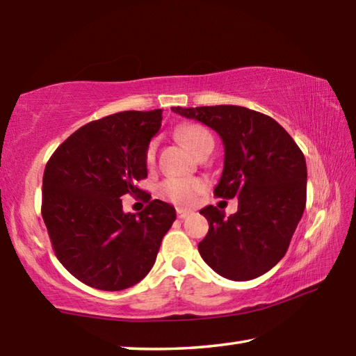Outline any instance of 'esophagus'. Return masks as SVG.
Instances as JSON below:
<instances>
[{
    "instance_id": "1",
    "label": "esophagus",
    "mask_w": 356,
    "mask_h": 356,
    "mask_svg": "<svg viewBox=\"0 0 356 356\" xmlns=\"http://www.w3.org/2000/svg\"><path fill=\"white\" fill-rule=\"evenodd\" d=\"M190 213H191L190 210H186V209H177V218H180V220L186 218V216H188Z\"/></svg>"
}]
</instances>
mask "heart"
Here are the masks:
<instances>
[{"mask_svg": "<svg viewBox=\"0 0 356 356\" xmlns=\"http://www.w3.org/2000/svg\"><path fill=\"white\" fill-rule=\"evenodd\" d=\"M176 135L184 143L186 149H190L193 154H196L204 143L212 140V136L207 134L200 125H182L179 127ZM155 161V146L150 144L146 150V163L152 166ZM206 190L204 180L196 177H170L163 180L159 186V193L166 201L176 204L179 207H191L200 200L201 193Z\"/></svg>", "mask_w": 356, "mask_h": 356, "instance_id": "1", "label": "heart"}]
</instances>
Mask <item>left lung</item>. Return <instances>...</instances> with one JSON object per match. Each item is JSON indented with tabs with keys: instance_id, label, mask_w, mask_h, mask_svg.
<instances>
[{
	"instance_id": "obj_1",
	"label": "left lung",
	"mask_w": 356,
	"mask_h": 356,
	"mask_svg": "<svg viewBox=\"0 0 356 356\" xmlns=\"http://www.w3.org/2000/svg\"><path fill=\"white\" fill-rule=\"evenodd\" d=\"M172 111L220 135L225 166L213 193L238 200L231 216L213 206L200 210L209 221L207 236L197 245L201 257L232 281L267 273L284 257L306 206L303 152L275 119L245 106H172Z\"/></svg>"
}]
</instances>
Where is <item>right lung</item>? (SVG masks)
<instances>
[{"label":"right lung","instance_id":"obj_1","mask_svg":"<svg viewBox=\"0 0 356 356\" xmlns=\"http://www.w3.org/2000/svg\"><path fill=\"white\" fill-rule=\"evenodd\" d=\"M161 111H122L72 134L48 160L42 218L65 270L99 291H124L154 267L176 209L160 200L124 213V195L143 190L146 150L161 127Z\"/></svg>","mask_w":356,"mask_h":356}]
</instances>
